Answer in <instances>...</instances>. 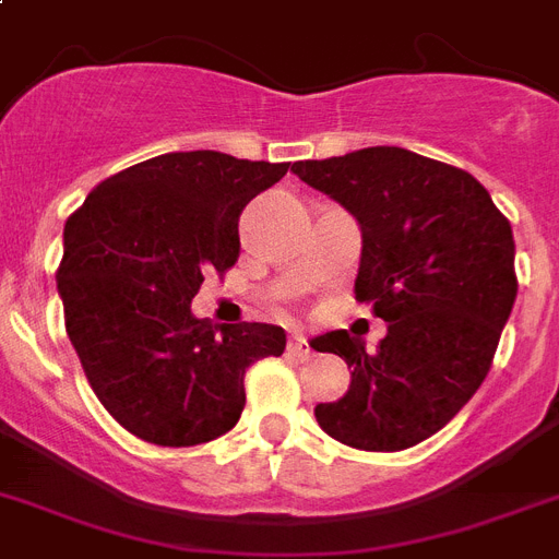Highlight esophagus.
I'll use <instances>...</instances> for the list:
<instances>
[{
  "label": "esophagus",
  "mask_w": 559,
  "mask_h": 559,
  "mask_svg": "<svg viewBox=\"0 0 559 559\" xmlns=\"http://www.w3.org/2000/svg\"><path fill=\"white\" fill-rule=\"evenodd\" d=\"M288 352L294 354V357H297V359H311L313 357L311 345H308V340L302 334H290Z\"/></svg>",
  "instance_id": "34e87169"
}]
</instances>
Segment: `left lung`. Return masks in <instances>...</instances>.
Returning <instances> with one entry per match:
<instances>
[{"mask_svg":"<svg viewBox=\"0 0 559 559\" xmlns=\"http://www.w3.org/2000/svg\"><path fill=\"white\" fill-rule=\"evenodd\" d=\"M290 170L362 228L354 294L389 334L368 352L348 331L320 336L352 385L313 417L359 451H403L437 435L483 385L518 299L514 234L463 168L394 145L362 147Z\"/></svg>","mask_w":559,"mask_h":559,"instance_id":"1","label":"left lung"}]
</instances>
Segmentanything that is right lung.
I'll return each instance as SVG.
<instances>
[{"instance_id": "1", "label": "right lung", "mask_w": 559, "mask_h": 559, "mask_svg": "<svg viewBox=\"0 0 559 559\" xmlns=\"http://www.w3.org/2000/svg\"><path fill=\"white\" fill-rule=\"evenodd\" d=\"M290 163L179 151L119 170L64 223V329L99 403L124 431L182 449L216 440L246 408V371L285 352V331H216L191 313L207 271L239 257V214Z\"/></svg>"}]
</instances>
